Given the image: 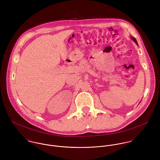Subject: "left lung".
<instances>
[{
    "mask_svg": "<svg viewBox=\"0 0 160 160\" xmlns=\"http://www.w3.org/2000/svg\"><path fill=\"white\" fill-rule=\"evenodd\" d=\"M132 39H133V41H134V42H136V44H137V41H136V39H135L134 38H133V37L132 38ZM137 45H138V44H137Z\"/></svg>",
    "mask_w": 160,
    "mask_h": 160,
    "instance_id": "8db88e82",
    "label": "left lung"
}]
</instances>
